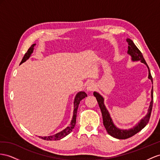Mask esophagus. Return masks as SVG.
Masks as SVG:
<instances>
[{"instance_id": "34e87169", "label": "esophagus", "mask_w": 160, "mask_h": 160, "mask_svg": "<svg viewBox=\"0 0 160 160\" xmlns=\"http://www.w3.org/2000/svg\"><path fill=\"white\" fill-rule=\"evenodd\" d=\"M95 84L92 82H90L87 85V91L92 92L94 91V90H95Z\"/></svg>"}]
</instances>
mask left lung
Masks as SVG:
<instances>
[{"mask_svg":"<svg viewBox=\"0 0 160 160\" xmlns=\"http://www.w3.org/2000/svg\"><path fill=\"white\" fill-rule=\"evenodd\" d=\"M126 41L128 44V53L131 55V57H132V60L141 61L142 63H145L147 65V68L149 69L148 78L151 80V82H152L153 83V78L150 73L149 66L147 64L141 52L139 51V49L137 47L136 45L134 44L133 41L132 40H130V38H127ZM153 87H152V90H151V101L150 105L148 109V113H147V116L144 118H142V119L140 121V122H138V124L136 126H134L133 128H131L129 130H121L120 128H117V127L115 126V125L113 124L108 109H106L105 106L104 105L103 98L102 97V96H101L98 92H94L93 95L96 97L98 103H99V108L101 109V111L102 113V116H103V125L105 126L106 130H107L108 133L114 138H116L118 139H126L130 137H132L134 134H136L138 132H140V131L147 124V123L149 122L150 119L151 113V111H152V108H153Z\"/></svg>","mask_w":160,"mask_h":160,"instance_id":"1","label":"left lung"}]
</instances>
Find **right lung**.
Segmentation results:
<instances>
[{
  "label": "right lung",
  "instance_id": "obj_1",
  "mask_svg": "<svg viewBox=\"0 0 160 160\" xmlns=\"http://www.w3.org/2000/svg\"><path fill=\"white\" fill-rule=\"evenodd\" d=\"M34 45H35V44H32V46L29 48H28V51L26 52L25 55H24L23 57V59L21 61V63L25 62V61L30 57L32 53L33 52V49H34ZM86 97H87V95L84 91L80 92L76 95V96L75 97V99H74V109H73V115L72 120L70 124H69V126H68L66 128L64 129L63 130H62L60 132H58L54 135H52V136L39 137L44 139V140H47V141H57V140H60V139L63 138V137L67 136L68 134L70 133L76 125L77 111H78V105L80 104V102L81 100H82Z\"/></svg>",
  "mask_w": 160,
  "mask_h": 160
}]
</instances>
